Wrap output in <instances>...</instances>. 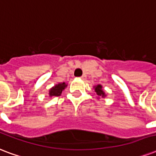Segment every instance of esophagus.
Instances as JSON below:
<instances>
[{
	"instance_id": "esophagus-1",
	"label": "esophagus",
	"mask_w": 156,
	"mask_h": 156,
	"mask_svg": "<svg viewBox=\"0 0 156 156\" xmlns=\"http://www.w3.org/2000/svg\"><path fill=\"white\" fill-rule=\"evenodd\" d=\"M80 78H81L82 80H85L86 79V75H85V74H84V75H83L82 76L80 77Z\"/></svg>"
}]
</instances>
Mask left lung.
<instances>
[{"mask_svg": "<svg viewBox=\"0 0 156 156\" xmlns=\"http://www.w3.org/2000/svg\"><path fill=\"white\" fill-rule=\"evenodd\" d=\"M94 91H95V93L97 94V95L98 96H101L103 98H105L106 94H105V91L103 90V89H102V85H98L94 86Z\"/></svg>", "mask_w": 156, "mask_h": 156, "instance_id": "8db88e82", "label": "left lung"}]
</instances>
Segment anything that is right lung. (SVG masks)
Returning <instances> with one entry per match:
<instances>
[{
	"mask_svg": "<svg viewBox=\"0 0 156 156\" xmlns=\"http://www.w3.org/2000/svg\"><path fill=\"white\" fill-rule=\"evenodd\" d=\"M65 82L59 83L53 87H51L49 90V96L50 97H56V96H60L62 93V90L66 87Z\"/></svg>",
	"mask_w": 156,
	"mask_h": 156,
	"instance_id": "right-lung-1",
	"label": "right lung"
}]
</instances>
